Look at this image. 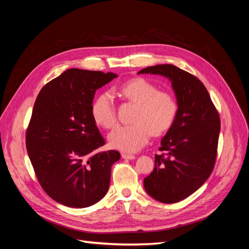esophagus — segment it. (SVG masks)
Here are the masks:
<instances>
[{
	"instance_id": "34e87169",
	"label": "esophagus",
	"mask_w": 249,
	"mask_h": 249,
	"mask_svg": "<svg viewBox=\"0 0 249 249\" xmlns=\"http://www.w3.org/2000/svg\"><path fill=\"white\" fill-rule=\"evenodd\" d=\"M122 157L124 158V159H125V160H134V159H135V156H134V155L125 154V153H124V154L122 155Z\"/></svg>"
}]
</instances>
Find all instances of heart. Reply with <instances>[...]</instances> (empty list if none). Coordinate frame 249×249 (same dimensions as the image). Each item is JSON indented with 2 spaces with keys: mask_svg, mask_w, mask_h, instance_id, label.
Segmentation results:
<instances>
[{
  "mask_svg": "<svg viewBox=\"0 0 249 249\" xmlns=\"http://www.w3.org/2000/svg\"><path fill=\"white\" fill-rule=\"evenodd\" d=\"M124 99L137 105L130 125H120L109 134L112 147L123 152L134 153L144 146L152 134L161 135L171 126L176 118L178 105L168 92L158 91L152 83L136 78L127 81L118 88ZM94 122L111 129L116 124L114 100L110 92H103L92 105Z\"/></svg>",
  "mask_w": 249,
  "mask_h": 249,
  "instance_id": "1",
  "label": "heart"
}]
</instances>
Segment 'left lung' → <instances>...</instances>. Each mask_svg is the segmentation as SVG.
I'll return each instance as SVG.
<instances>
[{"instance_id":"1","label":"left lung","mask_w":249,"mask_h":249,"mask_svg":"<svg viewBox=\"0 0 249 249\" xmlns=\"http://www.w3.org/2000/svg\"><path fill=\"white\" fill-rule=\"evenodd\" d=\"M140 73L159 74L171 82L178 110L155 156V168L143 180L149 196L175 203L190 196L213 171L220 132L219 114L205 85L172 64L148 66Z\"/></svg>"}]
</instances>
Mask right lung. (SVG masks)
<instances>
[{
    "label": "right lung",
    "instance_id": "right-lung-1",
    "mask_svg": "<svg viewBox=\"0 0 249 249\" xmlns=\"http://www.w3.org/2000/svg\"><path fill=\"white\" fill-rule=\"evenodd\" d=\"M113 72L67 70L42 87L27 130L26 145L36 177L51 198L87 208L107 194L116 150L105 144L92 116L95 90L116 78Z\"/></svg>",
    "mask_w": 249,
    "mask_h": 249
}]
</instances>
